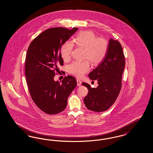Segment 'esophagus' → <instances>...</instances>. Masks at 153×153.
Segmentation results:
<instances>
[{
    "mask_svg": "<svg viewBox=\"0 0 153 153\" xmlns=\"http://www.w3.org/2000/svg\"><path fill=\"white\" fill-rule=\"evenodd\" d=\"M77 84L78 86L81 85V81L79 79H77Z\"/></svg>",
    "mask_w": 153,
    "mask_h": 153,
    "instance_id": "esophagus-1",
    "label": "esophagus"
}]
</instances>
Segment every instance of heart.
I'll list each match as a JSON object with an SVG mask.
<instances>
[{"mask_svg":"<svg viewBox=\"0 0 153 153\" xmlns=\"http://www.w3.org/2000/svg\"><path fill=\"white\" fill-rule=\"evenodd\" d=\"M74 42L79 48L85 49L84 58L93 65L99 64L107 53L109 43L104 38L98 37L92 31L79 32ZM74 44L69 42L64 43L60 48V54L64 60H68L72 55ZM91 69L88 61H74L68 67L69 72L77 77H82Z\"/></svg>","mask_w":153,"mask_h":153,"instance_id":"1","label":"heart"}]
</instances>
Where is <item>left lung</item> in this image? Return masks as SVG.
I'll return each instance as SVG.
<instances>
[{"instance_id":"obj_1","label":"left lung","mask_w":153,"mask_h":153,"mask_svg":"<svg viewBox=\"0 0 153 153\" xmlns=\"http://www.w3.org/2000/svg\"><path fill=\"white\" fill-rule=\"evenodd\" d=\"M125 66V56L121 44L110 39L104 60L88 75L90 79L97 81L98 86L94 88L87 83H82L89 90L84 98L85 105L89 110L104 111L114 103L121 89Z\"/></svg>"}]
</instances>
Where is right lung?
Instances as JSON below:
<instances>
[{
    "label": "right lung",
    "instance_id": "add662e5",
    "mask_svg": "<svg viewBox=\"0 0 153 153\" xmlns=\"http://www.w3.org/2000/svg\"><path fill=\"white\" fill-rule=\"evenodd\" d=\"M55 27L46 30L34 39L27 52L25 63L26 81L31 98L37 106L48 114L64 110L68 98L77 85L76 79L68 76L62 83L55 81L56 72L64 64L61 45L77 31Z\"/></svg>",
    "mask_w": 153,
    "mask_h": 153
}]
</instances>
